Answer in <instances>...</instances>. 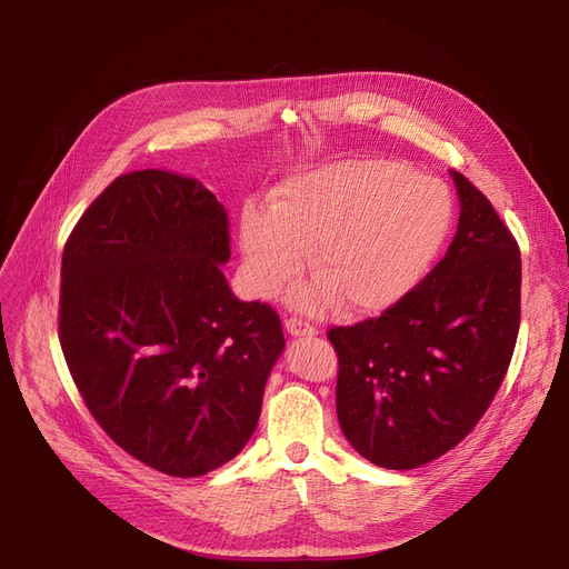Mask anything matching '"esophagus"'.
Returning <instances> with one entry per match:
<instances>
[{
    "label": "esophagus",
    "mask_w": 569,
    "mask_h": 569,
    "mask_svg": "<svg viewBox=\"0 0 569 569\" xmlns=\"http://www.w3.org/2000/svg\"><path fill=\"white\" fill-rule=\"evenodd\" d=\"M286 330H288L292 337H316V335H318L316 325H311V322H307V320H302V318H292V316L286 320Z\"/></svg>",
    "instance_id": "34e87169"
}]
</instances>
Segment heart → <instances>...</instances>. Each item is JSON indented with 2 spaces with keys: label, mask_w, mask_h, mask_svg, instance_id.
Wrapping results in <instances>:
<instances>
[{
  "label": "heart",
  "mask_w": 569,
  "mask_h": 569,
  "mask_svg": "<svg viewBox=\"0 0 569 569\" xmlns=\"http://www.w3.org/2000/svg\"><path fill=\"white\" fill-rule=\"evenodd\" d=\"M455 204L440 179L395 161H343L283 182L269 209L247 207L239 249L258 297L302 272L316 279L290 292L295 307L378 313L425 277L452 228Z\"/></svg>",
  "instance_id": "b5f03b06"
}]
</instances>
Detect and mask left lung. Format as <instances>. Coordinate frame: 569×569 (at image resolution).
Masks as SVG:
<instances>
[{
  "label": "left lung",
  "mask_w": 569,
  "mask_h": 569,
  "mask_svg": "<svg viewBox=\"0 0 569 569\" xmlns=\"http://www.w3.org/2000/svg\"><path fill=\"white\" fill-rule=\"evenodd\" d=\"M459 230L445 258L378 318L332 327L343 436L380 468L410 470L457 447L510 367L521 251L489 198L455 172Z\"/></svg>",
  "instance_id": "8db88e82"
}]
</instances>
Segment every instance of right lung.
<instances>
[{"label": "right lung", "instance_id": "1", "mask_svg": "<svg viewBox=\"0 0 569 569\" xmlns=\"http://www.w3.org/2000/svg\"><path fill=\"white\" fill-rule=\"evenodd\" d=\"M228 228L198 179L133 170L64 244L59 343L78 392L124 452L172 477L242 452L286 346L272 307L230 292Z\"/></svg>", "mask_w": 569, "mask_h": 569}]
</instances>
